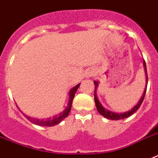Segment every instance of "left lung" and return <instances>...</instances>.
Returning <instances> with one entry per match:
<instances>
[{"label":"left lung","instance_id":"8db88e82","mask_svg":"<svg viewBox=\"0 0 158 158\" xmlns=\"http://www.w3.org/2000/svg\"><path fill=\"white\" fill-rule=\"evenodd\" d=\"M144 64V67H145V70L147 71V65H146V62L144 60L143 62ZM146 74H147V81H148V78H147V72H146ZM94 82V85H95V91H94V100H95V104H96L97 109H98V111L99 113L101 115H103V117H105L107 118H109V119H112V120H118V119H122V118H128V117H130L131 115H132L133 114H134L136 110H137L139 108H140V106L141 105V103L143 102L144 98H145V95H146V92H147V88L145 89L143 93V95L141 97V98L140 99V101L138 102V103L135 106L133 109H131V110H129L128 112L125 113H122V114H118V113H114L111 112V111H109L108 109H106L103 108L102 104L99 103V101L98 99V98H97V94H96V91H97V87L98 86V82L97 81H93Z\"/></svg>","mask_w":158,"mask_h":158}]
</instances>
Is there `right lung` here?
I'll return each mask as SVG.
<instances>
[{
  "mask_svg": "<svg viewBox=\"0 0 158 158\" xmlns=\"http://www.w3.org/2000/svg\"><path fill=\"white\" fill-rule=\"evenodd\" d=\"M80 86V84L77 85L76 87H74L71 91H70V100H69V103H68V106L66 107V109L64 110V112L60 113L59 115L54 116L53 118H45V119H39V118H31V117H28V116L25 115V117L34 125H40V126H53V125H58L60 122L64 119L65 118L67 117V115L69 114V113L71 111V104H72V101H73V98L75 97V93L77 92V90L78 89V87Z\"/></svg>",
  "mask_w": 158,
  "mask_h": 158,
  "instance_id": "right-lung-1",
  "label": "right lung"
}]
</instances>
